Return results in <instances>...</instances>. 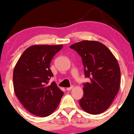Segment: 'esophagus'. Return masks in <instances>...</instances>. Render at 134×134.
<instances>
[{
  "instance_id": "1",
  "label": "esophagus",
  "mask_w": 134,
  "mask_h": 134,
  "mask_svg": "<svg viewBox=\"0 0 134 134\" xmlns=\"http://www.w3.org/2000/svg\"><path fill=\"white\" fill-rule=\"evenodd\" d=\"M72 88H73V86H71V87H67V88L66 89V90H67V91H71V90H72Z\"/></svg>"
}]
</instances>
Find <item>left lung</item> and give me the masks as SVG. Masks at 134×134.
<instances>
[{"instance_id":"8db88e82","label":"left lung","mask_w":134,"mask_h":134,"mask_svg":"<svg viewBox=\"0 0 134 134\" xmlns=\"http://www.w3.org/2000/svg\"><path fill=\"white\" fill-rule=\"evenodd\" d=\"M82 57L85 76L83 96L79 101L83 110L98 115L111 104L120 88L121 70L117 59L100 42L84 40L70 46Z\"/></svg>"}]
</instances>
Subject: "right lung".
I'll list each match as a JSON object with an SVG mask.
<instances>
[{
  "instance_id": "add662e5",
  "label": "right lung",
  "mask_w": 134,
  "mask_h": 134,
  "mask_svg": "<svg viewBox=\"0 0 134 134\" xmlns=\"http://www.w3.org/2000/svg\"><path fill=\"white\" fill-rule=\"evenodd\" d=\"M63 47L59 45L35 44L27 48L14 67V92L30 113L44 117L57 108L63 92L55 82L48 85L53 76L50 63Z\"/></svg>"
}]
</instances>
